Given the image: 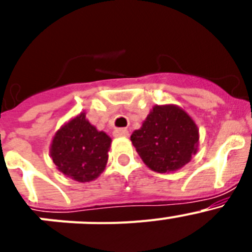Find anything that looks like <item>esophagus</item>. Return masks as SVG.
<instances>
[{"instance_id": "34e87169", "label": "esophagus", "mask_w": 252, "mask_h": 252, "mask_svg": "<svg viewBox=\"0 0 252 252\" xmlns=\"http://www.w3.org/2000/svg\"><path fill=\"white\" fill-rule=\"evenodd\" d=\"M113 135L116 137H127L128 136V131L126 128H116L113 131Z\"/></svg>"}]
</instances>
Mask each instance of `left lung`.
Returning a JSON list of instances; mask_svg holds the SVG:
<instances>
[{
	"label": "left lung",
	"instance_id": "1",
	"mask_svg": "<svg viewBox=\"0 0 252 252\" xmlns=\"http://www.w3.org/2000/svg\"><path fill=\"white\" fill-rule=\"evenodd\" d=\"M132 145L151 170L170 173L183 168L197 153L199 133L190 116L174 104L155 106L131 135Z\"/></svg>",
	"mask_w": 252,
	"mask_h": 252
}]
</instances>
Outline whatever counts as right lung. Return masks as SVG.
Segmentation results:
<instances>
[{"label": "right lung", "instance_id": "1", "mask_svg": "<svg viewBox=\"0 0 252 252\" xmlns=\"http://www.w3.org/2000/svg\"><path fill=\"white\" fill-rule=\"evenodd\" d=\"M111 141V137L91 125L82 112L57 131L50 157L60 173L86 183L104 170Z\"/></svg>", "mask_w": 252, "mask_h": 252}]
</instances>
